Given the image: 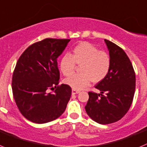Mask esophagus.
I'll list each match as a JSON object with an SVG mask.
<instances>
[{
  "instance_id": "34e87169",
  "label": "esophagus",
  "mask_w": 147,
  "mask_h": 147,
  "mask_svg": "<svg viewBox=\"0 0 147 147\" xmlns=\"http://www.w3.org/2000/svg\"><path fill=\"white\" fill-rule=\"evenodd\" d=\"M72 94H77L80 93V91H79V90H76V89H72Z\"/></svg>"
}]
</instances>
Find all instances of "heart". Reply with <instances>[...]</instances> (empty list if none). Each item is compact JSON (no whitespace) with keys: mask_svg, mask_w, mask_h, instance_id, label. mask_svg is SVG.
Wrapping results in <instances>:
<instances>
[{"mask_svg":"<svg viewBox=\"0 0 147 147\" xmlns=\"http://www.w3.org/2000/svg\"><path fill=\"white\" fill-rule=\"evenodd\" d=\"M76 64L80 65V73L75 74L64 80V83L76 90L88 86L90 83H99L106 78L111 65L110 55L100 51L96 46L86 42H80L72 51L61 59L59 68L65 76L72 75L76 69Z\"/></svg>","mask_w":147,"mask_h":147,"instance_id":"obj_1","label":"heart"}]
</instances>
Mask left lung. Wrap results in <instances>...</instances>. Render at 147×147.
I'll return each instance as SVG.
<instances>
[{
	"label": "left lung",
	"mask_w": 147,
	"mask_h": 147,
	"mask_svg": "<svg viewBox=\"0 0 147 147\" xmlns=\"http://www.w3.org/2000/svg\"><path fill=\"white\" fill-rule=\"evenodd\" d=\"M111 65L108 75L95 88L100 94L89 92L86 111L90 118L102 125L121 119L129 109L136 90V74L132 63L122 49L105 39Z\"/></svg>",
	"instance_id": "1"
}]
</instances>
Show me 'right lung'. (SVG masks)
Returning a JSON list of instances; mask_svg holds the SVG:
<instances>
[{"label":"right lung","mask_w":147,"mask_h":147,"mask_svg":"<svg viewBox=\"0 0 147 147\" xmlns=\"http://www.w3.org/2000/svg\"><path fill=\"white\" fill-rule=\"evenodd\" d=\"M69 41L45 39L29 46L18 59L11 82L13 96L20 113L29 121L47 123L65 111L72 88L67 84L59 86L57 59ZM54 88V94L47 93Z\"/></svg>","instance_id":"obj_1"}]
</instances>
